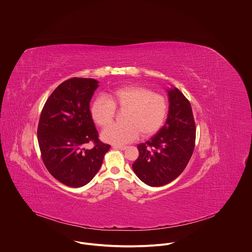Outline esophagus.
Masks as SVG:
<instances>
[{
  "instance_id": "esophagus-1",
  "label": "esophagus",
  "mask_w": 252,
  "mask_h": 252,
  "mask_svg": "<svg viewBox=\"0 0 252 252\" xmlns=\"http://www.w3.org/2000/svg\"><path fill=\"white\" fill-rule=\"evenodd\" d=\"M112 148H116V149H120V150H125L128 148V146L126 145H119V144H113Z\"/></svg>"
}]
</instances>
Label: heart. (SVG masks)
Returning <instances> with one entry per match:
<instances>
[{
  "label": "heart",
  "instance_id": "b5f03b06",
  "mask_svg": "<svg viewBox=\"0 0 252 252\" xmlns=\"http://www.w3.org/2000/svg\"><path fill=\"white\" fill-rule=\"evenodd\" d=\"M115 108L124 110L123 123L108 126L102 138L110 144H122L134 141L139 134L143 138L156 134L165 123L169 106L162 94L144 86L128 85L109 93L108 98H96L90 113L93 121L105 128L112 122Z\"/></svg>",
  "mask_w": 252,
  "mask_h": 252
}]
</instances>
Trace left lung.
Instances as JSON below:
<instances>
[{
    "instance_id": "1",
    "label": "left lung",
    "mask_w": 252,
    "mask_h": 252,
    "mask_svg": "<svg viewBox=\"0 0 252 252\" xmlns=\"http://www.w3.org/2000/svg\"><path fill=\"white\" fill-rule=\"evenodd\" d=\"M169 113L165 125L149 141L138 145L133 164L137 177L149 186L176 180L187 166L195 147L196 125L190 102L174 88L168 90Z\"/></svg>"
}]
</instances>
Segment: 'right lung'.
<instances>
[{
    "mask_svg": "<svg viewBox=\"0 0 252 252\" xmlns=\"http://www.w3.org/2000/svg\"><path fill=\"white\" fill-rule=\"evenodd\" d=\"M98 81L72 77L46 100L38 121L37 142L50 175L70 187H81L100 170L109 144L99 140L89 104ZM90 141L91 150L84 146Z\"/></svg>",
    "mask_w": 252,
    "mask_h": 252,
    "instance_id": "obj_1",
    "label": "right lung"
}]
</instances>
